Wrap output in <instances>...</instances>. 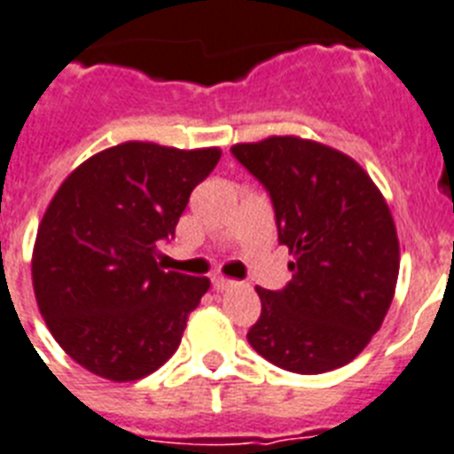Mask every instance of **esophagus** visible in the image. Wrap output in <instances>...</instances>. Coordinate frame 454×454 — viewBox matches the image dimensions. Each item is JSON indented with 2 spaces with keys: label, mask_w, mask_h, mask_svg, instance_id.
Returning <instances> with one entry per match:
<instances>
[{
  "label": "esophagus",
  "mask_w": 454,
  "mask_h": 454,
  "mask_svg": "<svg viewBox=\"0 0 454 454\" xmlns=\"http://www.w3.org/2000/svg\"><path fill=\"white\" fill-rule=\"evenodd\" d=\"M212 286H215L216 291H226L231 289V286H235L233 279H226V278H221V275H216V278H212Z\"/></svg>",
  "instance_id": "obj_1"
}]
</instances>
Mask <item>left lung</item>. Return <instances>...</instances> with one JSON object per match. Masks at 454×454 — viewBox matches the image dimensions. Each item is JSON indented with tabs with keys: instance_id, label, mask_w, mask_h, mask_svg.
I'll use <instances>...</instances> for the list:
<instances>
[{
	"instance_id": "obj_1",
	"label": "left lung",
	"mask_w": 454,
	"mask_h": 454,
	"mask_svg": "<svg viewBox=\"0 0 454 454\" xmlns=\"http://www.w3.org/2000/svg\"><path fill=\"white\" fill-rule=\"evenodd\" d=\"M238 163L263 184L291 282L256 289L261 317L247 340L301 375L340 368L366 348L392 305L399 238L373 179L340 151L301 137L235 144Z\"/></svg>"
}]
</instances>
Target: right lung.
Instances as JSON below:
<instances>
[{"instance_id":"1","label":"right lung","mask_w":454,"mask_h":454,"mask_svg":"<svg viewBox=\"0 0 454 454\" xmlns=\"http://www.w3.org/2000/svg\"><path fill=\"white\" fill-rule=\"evenodd\" d=\"M219 149L125 142L62 182L32 254L36 305L65 352L114 382L139 380L175 355L207 278L165 272L158 242L175 238L191 191Z\"/></svg>"}]
</instances>
